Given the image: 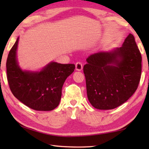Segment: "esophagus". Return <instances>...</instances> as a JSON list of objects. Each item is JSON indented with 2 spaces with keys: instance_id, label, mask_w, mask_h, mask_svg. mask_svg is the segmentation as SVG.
Returning a JSON list of instances; mask_svg holds the SVG:
<instances>
[{
  "instance_id": "obj_1",
  "label": "esophagus",
  "mask_w": 149,
  "mask_h": 149,
  "mask_svg": "<svg viewBox=\"0 0 149 149\" xmlns=\"http://www.w3.org/2000/svg\"><path fill=\"white\" fill-rule=\"evenodd\" d=\"M75 69L77 71H81L83 69V64L81 62H77L75 64Z\"/></svg>"
}]
</instances>
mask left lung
Segmentation results:
<instances>
[{"label":"left lung","mask_w":149,"mask_h":149,"mask_svg":"<svg viewBox=\"0 0 149 149\" xmlns=\"http://www.w3.org/2000/svg\"><path fill=\"white\" fill-rule=\"evenodd\" d=\"M86 60L84 73L87 97L93 107L114 109L127 101L137 90L142 57L132 34L126 37L122 47L91 54Z\"/></svg>","instance_id":"left-lung-1"}]
</instances>
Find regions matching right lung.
<instances>
[{
    "label": "right lung",
    "instance_id": "right-lung-1",
    "mask_svg": "<svg viewBox=\"0 0 149 149\" xmlns=\"http://www.w3.org/2000/svg\"><path fill=\"white\" fill-rule=\"evenodd\" d=\"M17 38L6 60L7 79L12 94L35 110L50 111L58 106L66 78L74 72L75 65L52 62L40 72L23 71L18 65Z\"/></svg>",
    "mask_w": 149,
    "mask_h": 149
}]
</instances>
